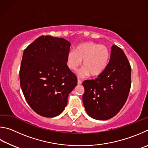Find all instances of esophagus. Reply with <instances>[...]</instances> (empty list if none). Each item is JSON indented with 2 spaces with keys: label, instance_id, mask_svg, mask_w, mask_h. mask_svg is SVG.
<instances>
[{
  "label": "esophagus",
  "instance_id": "obj_1",
  "mask_svg": "<svg viewBox=\"0 0 148 148\" xmlns=\"http://www.w3.org/2000/svg\"><path fill=\"white\" fill-rule=\"evenodd\" d=\"M77 84H82V81H81V80L78 79V80H77Z\"/></svg>",
  "mask_w": 148,
  "mask_h": 148
}]
</instances>
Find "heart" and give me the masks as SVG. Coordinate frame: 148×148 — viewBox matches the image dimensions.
Instances as JSON below:
<instances>
[{
  "label": "heart",
  "mask_w": 148,
  "mask_h": 148,
  "mask_svg": "<svg viewBox=\"0 0 148 148\" xmlns=\"http://www.w3.org/2000/svg\"><path fill=\"white\" fill-rule=\"evenodd\" d=\"M109 56V50L105 45L84 42L77 46L75 51H70L67 53V63L70 69L76 71L83 60L84 68L80 72V75L96 77L105 69Z\"/></svg>",
  "instance_id": "b5f03b06"
}]
</instances>
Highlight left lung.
<instances>
[{"label":"left lung","mask_w":148,"mask_h":148,"mask_svg":"<svg viewBox=\"0 0 148 148\" xmlns=\"http://www.w3.org/2000/svg\"><path fill=\"white\" fill-rule=\"evenodd\" d=\"M131 67L122 49L111 48L110 58L105 69L94 80L82 82V101L90 117L107 120L120 112L131 89Z\"/></svg>","instance_id":"obj_1"}]
</instances>
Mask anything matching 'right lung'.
Masks as SVG:
<instances>
[{
	"label": "right lung",
	"mask_w": 148,
	"mask_h": 148,
	"mask_svg": "<svg viewBox=\"0 0 148 148\" xmlns=\"http://www.w3.org/2000/svg\"><path fill=\"white\" fill-rule=\"evenodd\" d=\"M70 43L64 38L41 36L23 52L20 85L28 104L39 115L58 116L77 79L67 66Z\"/></svg>",
	"instance_id": "1"
}]
</instances>
